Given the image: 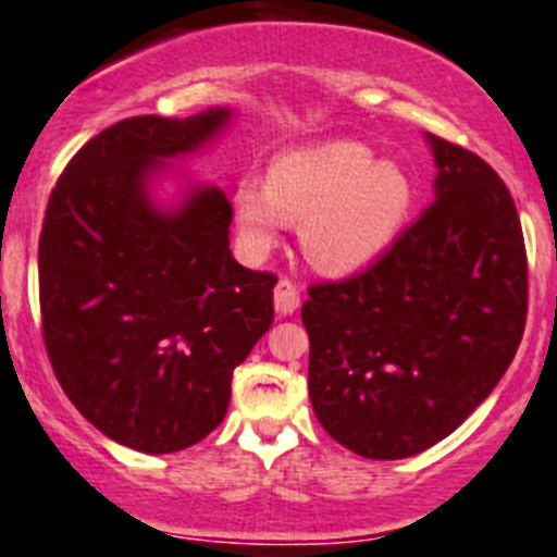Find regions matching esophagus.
Returning a JSON list of instances; mask_svg holds the SVG:
<instances>
[{
    "label": "esophagus",
    "instance_id": "34e87169",
    "mask_svg": "<svg viewBox=\"0 0 557 557\" xmlns=\"http://www.w3.org/2000/svg\"><path fill=\"white\" fill-rule=\"evenodd\" d=\"M274 308H277V313L283 315L294 313V310L299 308V288L290 283L288 277H283L277 285H274Z\"/></svg>",
    "mask_w": 557,
    "mask_h": 557
}]
</instances>
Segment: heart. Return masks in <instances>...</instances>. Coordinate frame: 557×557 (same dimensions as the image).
<instances>
[{"mask_svg": "<svg viewBox=\"0 0 557 557\" xmlns=\"http://www.w3.org/2000/svg\"><path fill=\"white\" fill-rule=\"evenodd\" d=\"M413 208L403 166L355 141H330L280 154L267 183L238 185L235 222L252 252L302 222L305 258L324 274H352L397 242Z\"/></svg>", "mask_w": 557, "mask_h": 557, "instance_id": "b5f03b06", "label": "heart"}]
</instances>
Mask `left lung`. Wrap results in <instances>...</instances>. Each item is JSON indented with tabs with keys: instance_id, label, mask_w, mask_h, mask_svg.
<instances>
[{
	"instance_id": "obj_1",
	"label": "left lung",
	"mask_w": 557,
	"mask_h": 557,
	"mask_svg": "<svg viewBox=\"0 0 557 557\" xmlns=\"http://www.w3.org/2000/svg\"><path fill=\"white\" fill-rule=\"evenodd\" d=\"M435 199L372 267L308 288V391L338 444L399 460L447 438L513 360L528 319L522 224L499 174L428 133Z\"/></svg>"
}]
</instances>
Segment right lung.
I'll return each instance as SVG.
<instances>
[{
	"label": "right lung",
	"mask_w": 557,
	"mask_h": 557,
	"mask_svg": "<svg viewBox=\"0 0 557 557\" xmlns=\"http://www.w3.org/2000/svg\"><path fill=\"white\" fill-rule=\"evenodd\" d=\"M230 119L210 108L116 122L69 160L47 205L38 297L54 377L99 433L138 453L213 433L233 369L272 327L277 277L230 252L227 194L191 185L174 208L149 194L163 163Z\"/></svg>",
	"instance_id": "add662e5"
}]
</instances>
